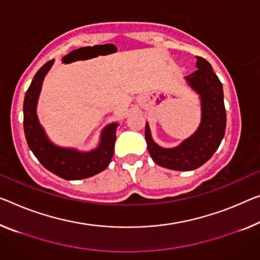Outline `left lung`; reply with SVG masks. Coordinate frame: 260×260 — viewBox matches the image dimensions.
<instances>
[{
	"instance_id": "left-lung-1",
	"label": "left lung",
	"mask_w": 260,
	"mask_h": 260,
	"mask_svg": "<svg viewBox=\"0 0 260 260\" xmlns=\"http://www.w3.org/2000/svg\"><path fill=\"white\" fill-rule=\"evenodd\" d=\"M198 70L185 78L201 100V123L198 130L180 145L164 149L155 144L146 123L145 139L153 161L174 171H191L213 157L225 134L226 115L222 83L210 63L197 57Z\"/></svg>"
}]
</instances>
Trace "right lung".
<instances>
[{
	"mask_svg": "<svg viewBox=\"0 0 260 260\" xmlns=\"http://www.w3.org/2000/svg\"><path fill=\"white\" fill-rule=\"evenodd\" d=\"M53 62L54 60L52 59L39 69L24 98L23 123L27 145L46 170L65 180H80L93 177L105 171L113 158L118 124L111 123L107 125L102 130L99 146L89 152L54 145L39 124L36 111L43 80Z\"/></svg>",
	"mask_w": 260,
	"mask_h": 260,
	"instance_id": "right-lung-1",
	"label": "right lung"
}]
</instances>
